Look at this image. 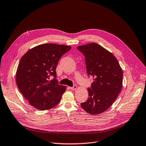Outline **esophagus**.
I'll list each match as a JSON object with an SVG mask.
<instances>
[{"label": "esophagus", "mask_w": 146, "mask_h": 146, "mask_svg": "<svg viewBox=\"0 0 146 146\" xmlns=\"http://www.w3.org/2000/svg\"><path fill=\"white\" fill-rule=\"evenodd\" d=\"M78 86L76 85H74L73 87H69V88L71 90H76L77 89Z\"/></svg>", "instance_id": "34e87169"}]
</instances>
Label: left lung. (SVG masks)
Masks as SVG:
<instances>
[{
	"instance_id": "left-lung-1",
	"label": "left lung",
	"mask_w": 146,
	"mask_h": 146,
	"mask_svg": "<svg viewBox=\"0 0 146 146\" xmlns=\"http://www.w3.org/2000/svg\"><path fill=\"white\" fill-rule=\"evenodd\" d=\"M85 57L86 72L93 77L88 99L80 104L91 115L105 111L115 102L122 87L123 72L112 53L96 43L77 47Z\"/></svg>"
}]
</instances>
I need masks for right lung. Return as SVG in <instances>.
Segmentation results:
<instances>
[{"mask_svg": "<svg viewBox=\"0 0 146 146\" xmlns=\"http://www.w3.org/2000/svg\"><path fill=\"white\" fill-rule=\"evenodd\" d=\"M71 46L45 43L30 49L20 60L16 73L19 90L29 104L39 110L57 105L66 86L58 84L56 68ZM54 78L50 80V76Z\"/></svg>", "mask_w": 146, "mask_h": 146, "instance_id": "right-lung-1", "label": "right lung"}]
</instances>
